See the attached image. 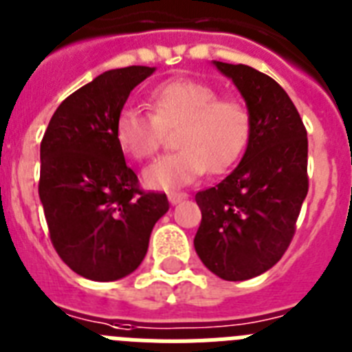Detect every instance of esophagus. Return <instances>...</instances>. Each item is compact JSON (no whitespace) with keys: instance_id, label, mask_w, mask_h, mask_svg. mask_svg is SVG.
Masks as SVG:
<instances>
[{"instance_id":"34e87169","label":"esophagus","mask_w":352,"mask_h":352,"mask_svg":"<svg viewBox=\"0 0 352 352\" xmlns=\"http://www.w3.org/2000/svg\"><path fill=\"white\" fill-rule=\"evenodd\" d=\"M186 197H188L186 193H168V200H170V204H179V201L184 200Z\"/></svg>"}]
</instances>
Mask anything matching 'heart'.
<instances>
[{"instance_id":"b5f03b06","label":"heart","mask_w":352,"mask_h":352,"mask_svg":"<svg viewBox=\"0 0 352 352\" xmlns=\"http://www.w3.org/2000/svg\"><path fill=\"white\" fill-rule=\"evenodd\" d=\"M151 111L125 106L115 122V136L136 161L152 159L168 131H177L179 151L161 157L145 172L146 186L175 189L209 170L223 173L243 155L252 134L248 104L235 96H219L209 83L173 79L151 94Z\"/></svg>"}]
</instances>
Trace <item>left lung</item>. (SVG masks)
<instances>
[{"label": "left lung", "mask_w": 352, "mask_h": 352, "mask_svg": "<svg viewBox=\"0 0 352 352\" xmlns=\"http://www.w3.org/2000/svg\"><path fill=\"white\" fill-rule=\"evenodd\" d=\"M239 88L252 113V134L239 166L195 200L200 261L228 282L265 273L289 248L308 193V138L294 102L267 74L214 62Z\"/></svg>", "instance_id": "obj_1"}]
</instances>
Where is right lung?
I'll return each mask as SVG.
<instances>
[{"label": "right lung", "instance_id": "1", "mask_svg": "<svg viewBox=\"0 0 352 352\" xmlns=\"http://www.w3.org/2000/svg\"><path fill=\"white\" fill-rule=\"evenodd\" d=\"M154 72L108 70L70 94L41 143L38 195L54 250L74 273L113 282L142 264L166 195L143 191L125 164L115 122L131 90Z\"/></svg>", "mask_w": 352, "mask_h": 352}]
</instances>
